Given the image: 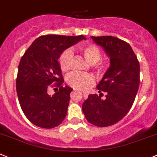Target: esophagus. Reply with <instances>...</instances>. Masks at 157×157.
Masks as SVG:
<instances>
[{
	"mask_svg": "<svg viewBox=\"0 0 157 157\" xmlns=\"http://www.w3.org/2000/svg\"><path fill=\"white\" fill-rule=\"evenodd\" d=\"M83 95V97H84V98H86V97H87V96H88V94H86V93H83V94H82Z\"/></svg>",
	"mask_w": 157,
	"mask_h": 157,
	"instance_id": "esophagus-1",
	"label": "esophagus"
}]
</instances>
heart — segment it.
Masks as SVG:
<instances>
[{
    "mask_svg": "<svg viewBox=\"0 0 157 157\" xmlns=\"http://www.w3.org/2000/svg\"><path fill=\"white\" fill-rule=\"evenodd\" d=\"M80 51L86 60L93 64L94 70L100 75L104 74L109 67V63L106 60H101L102 51L96 45L86 44L80 48ZM74 60V53L71 49H67L60 55L58 63L63 71H68L72 66ZM67 82L70 86L75 90H85L92 86L94 83L93 77L90 74H82L72 73L67 77Z\"/></svg>",
    "mask_w": 157,
    "mask_h": 157,
    "instance_id": "obj_1",
    "label": "heart"
}]
</instances>
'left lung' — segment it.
<instances>
[{"label": "left lung", "mask_w": 157, "mask_h": 157, "mask_svg": "<svg viewBox=\"0 0 157 157\" xmlns=\"http://www.w3.org/2000/svg\"><path fill=\"white\" fill-rule=\"evenodd\" d=\"M110 57V67L97 88L90 94L82 109L88 122L99 127L112 126L131 109L140 85V63L128 43L113 36H91ZM106 99L102 100V93Z\"/></svg>", "instance_id": "8db88e82"}]
</instances>
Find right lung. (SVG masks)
<instances>
[{
  "label": "right lung",
  "instance_id": "add662e5",
  "mask_svg": "<svg viewBox=\"0 0 157 157\" xmlns=\"http://www.w3.org/2000/svg\"><path fill=\"white\" fill-rule=\"evenodd\" d=\"M81 40H86L83 35H44L36 38L21 57L17 94L24 115L35 126L54 128L66 117L73 89L62 86L64 80L57 60L63 51ZM50 87H59V92L50 96Z\"/></svg>",
  "mask_w": 157,
  "mask_h": 157
}]
</instances>
